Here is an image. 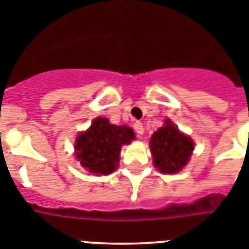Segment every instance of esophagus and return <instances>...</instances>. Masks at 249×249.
Segmentation results:
<instances>
[{"label":"esophagus","instance_id":"34e87169","mask_svg":"<svg viewBox=\"0 0 249 249\" xmlns=\"http://www.w3.org/2000/svg\"><path fill=\"white\" fill-rule=\"evenodd\" d=\"M133 126H134V130L137 131L139 135H142V134H144V125H142V123L135 122Z\"/></svg>","mask_w":249,"mask_h":249}]
</instances>
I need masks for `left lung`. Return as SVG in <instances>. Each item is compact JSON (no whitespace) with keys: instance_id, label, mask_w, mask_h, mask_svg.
I'll list each match as a JSON object with an SVG mask.
<instances>
[{"instance_id":"8db88e82","label":"left lung","mask_w":249,"mask_h":249,"mask_svg":"<svg viewBox=\"0 0 249 249\" xmlns=\"http://www.w3.org/2000/svg\"><path fill=\"white\" fill-rule=\"evenodd\" d=\"M150 150L155 168L164 174L180 172L194 150V142L190 137L180 133L172 120L166 119L150 138Z\"/></svg>"}]
</instances>
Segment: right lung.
Masks as SVG:
<instances>
[{
	"mask_svg": "<svg viewBox=\"0 0 249 249\" xmlns=\"http://www.w3.org/2000/svg\"><path fill=\"white\" fill-rule=\"evenodd\" d=\"M134 139L131 127L114 125L107 118H96L88 130L77 135L75 157L91 174L107 176L118 166L122 146Z\"/></svg>",
	"mask_w": 249,
	"mask_h": 249,
	"instance_id": "right-lung-1",
	"label": "right lung"
}]
</instances>
